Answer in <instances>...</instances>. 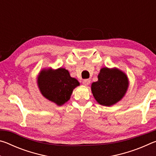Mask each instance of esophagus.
Instances as JSON below:
<instances>
[{
	"label": "esophagus",
	"instance_id": "obj_1",
	"mask_svg": "<svg viewBox=\"0 0 156 156\" xmlns=\"http://www.w3.org/2000/svg\"><path fill=\"white\" fill-rule=\"evenodd\" d=\"M91 80H89V79H84V80H83V83L84 86H87L89 84V83H90Z\"/></svg>",
	"mask_w": 156,
	"mask_h": 156
}]
</instances>
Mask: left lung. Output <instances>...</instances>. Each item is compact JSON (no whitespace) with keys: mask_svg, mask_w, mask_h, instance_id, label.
Here are the masks:
<instances>
[{"mask_svg":"<svg viewBox=\"0 0 156 156\" xmlns=\"http://www.w3.org/2000/svg\"><path fill=\"white\" fill-rule=\"evenodd\" d=\"M127 75L116 67L100 69L98 81L91 84V92L100 105L110 107L120 101L129 88Z\"/></svg>","mask_w":156,"mask_h":156,"instance_id":"8db88e82","label":"left lung"}]
</instances>
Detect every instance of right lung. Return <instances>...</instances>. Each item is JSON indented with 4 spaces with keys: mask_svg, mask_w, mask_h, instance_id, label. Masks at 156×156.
Returning a JSON list of instances; mask_svg holds the SVG:
<instances>
[{
    "mask_svg": "<svg viewBox=\"0 0 156 156\" xmlns=\"http://www.w3.org/2000/svg\"><path fill=\"white\" fill-rule=\"evenodd\" d=\"M41 94L58 106H62L70 99L73 89L80 85L77 79L71 77L65 68L43 69L37 77Z\"/></svg>",
    "mask_w": 156,
    "mask_h": 156,
    "instance_id": "1",
    "label": "right lung"
}]
</instances>
